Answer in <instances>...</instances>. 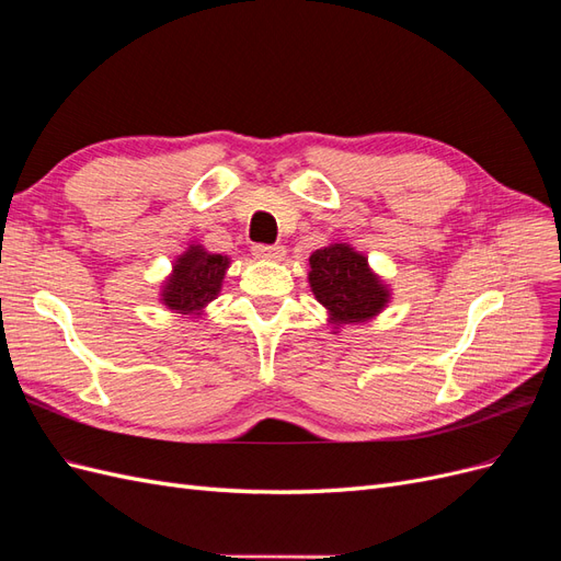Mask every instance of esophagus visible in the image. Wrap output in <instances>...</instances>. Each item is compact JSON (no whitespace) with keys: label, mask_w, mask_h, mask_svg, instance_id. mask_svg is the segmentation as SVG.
Masks as SVG:
<instances>
[{"label":"esophagus","mask_w":561,"mask_h":561,"mask_svg":"<svg viewBox=\"0 0 561 561\" xmlns=\"http://www.w3.org/2000/svg\"><path fill=\"white\" fill-rule=\"evenodd\" d=\"M252 252L254 257H262V260H268V262H280L285 257V248L283 245H268V243H257L252 245Z\"/></svg>","instance_id":"esophagus-1"}]
</instances>
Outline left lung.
<instances>
[{
  "instance_id": "obj_1",
  "label": "left lung",
  "mask_w": 561,
  "mask_h": 561,
  "mask_svg": "<svg viewBox=\"0 0 561 561\" xmlns=\"http://www.w3.org/2000/svg\"><path fill=\"white\" fill-rule=\"evenodd\" d=\"M309 268L313 295L330 311L332 322H363L386 307L388 290L353 248L334 243L316 250Z\"/></svg>"
}]
</instances>
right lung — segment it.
Wrapping results in <instances>:
<instances>
[{"label": "right lung", "instance_id": "obj_1", "mask_svg": "<svg viewBox=\"0 0 561 561\" xmlns=\"http://www.w3.org/2000/svg\"><path fill=\"white\" fill-rule=\"evenodd\" d=\"M227 266L229 260L225 254L192 245L175 262L173 276L163 287V304L178 313H198L217 297Z\"/></svg>", "mask_w": 561, "mask_h": 561}]
</instances>
